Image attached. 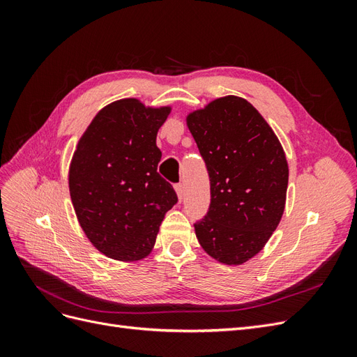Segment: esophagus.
<instances>
[{
    "mask_svg": "<svg viewBox=\"0 0 357 357\" xmlns=\"http://www.w3.org/2000/svg\"><path fill=\"white\" fill-rule=\"evenodd\" d=\"M176 193H177V197H178V199L181 201L183 199V197H185V186L181 185V183H178V185H176Z\"/></svg>",
    "mask_w": 357,
    "mask_h": 357,
    "instance_id": "esophagus-1",
    "label": "esophagus"
}]
</instances>
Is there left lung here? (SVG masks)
Segmentation results:
<instances>
[{"label": "left lung", "mask_w": 357, "mask_h": 357, "mask_svg": "<svg viewBox=\"0 0 357 357\" xmlns=\"http://www.w3.org/2000/svg\"><path fill=\"white\" fill-rule=\"evenodd\" d=\"M186 123L207 165L211 202L195 225L207 255L241 265L262 250L282 220L289 167L277 135L240 96L218 98L188 114Z\"/></svg>", "instance_id": "left-lung-1"}]
</instances>
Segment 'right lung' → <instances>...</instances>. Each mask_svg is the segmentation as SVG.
Segmentation results:
<instances>
[{"instance_id": "obj_1", "label": "right lung", "mask_w": 357, "mask_h": 357, "mask_svg": "<svg viewBox=\"0 0 357 357\" xmlns=\"http://www.w3.org/2000/svg\"><path fill=\"white\" fill-rule=\"evenodd\" d=\"M171 107L125 98L105 105L79 139L68 186L75 215L96 250L121 262L142 261L156 243L174 189L159 176V128Z\"/></svg>"}]
</instances>
